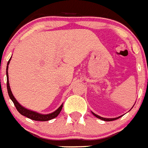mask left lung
<instances>
[{
	"mask_svg": "<svg viewBox=\"0 0 148 148\" xmlns=\"http://www.w3.org/2000/svg\"><path fill=\"white\" fill-rule=\"evenodd\" d=\"M92 114H93L94 115L95 117H97V119H101V120L103 121H114V120H116V119H119V118H121V116H119L118 117V118H115V119H106V118H103V117H101V116H99V115H96V114H95L94 112H92Z\"/></svg>",
	"mask_w": 148,
	"mask_h": 148,
	"instance_id": "obj_1",
	"label": "left lung"
}]
</instances>
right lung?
Masks as SVG:
<instances>
[{
	"label": "right lung",
	"instance_id": "1",
	"mask_svg": "<svg viewBox=\"0 0 148 148\" xmlns=\"http://www.w3.org/2000/svg\"><path fill=\"white\" fill-rule=\"evenodd\" d=\"M11 58L10 59V60L8 61V63H7V66H6V86H7V91H8L9 96H10V99L12 100V101L13 102L14 105H15V108L17 109V110L18 111V112L20 114H21L24 116L27 117L28 119H30L34 121H49L51 119H54L56 117L58 116V115L61 112L62 109V106H63V103L60 106V107L57 109L55 112L52 113H50V114H46V115H42L40 113H38L36 112L31 111V110H27L26 108H24V106H22L21 105L16 101V99L15 98V97L12 95V92H11V89H10V83H9V77H8V65L10 64V62Z\"/></svg>",
	"mask_w": 148,
	"mask_h": 148
}]
</instances>
